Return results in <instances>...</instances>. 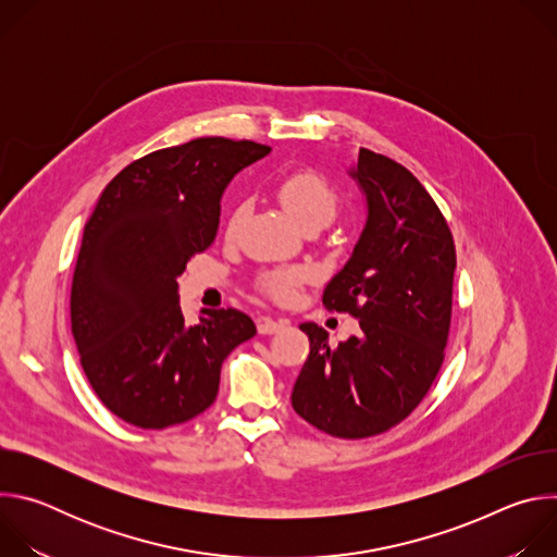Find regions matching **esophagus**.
Wrapping results in <instances>:
<instances>
[{"label":"esophagus","instance_id":"obj_1","mask_svg":"<svg viewBox=\"0 0 557 557\" xmlns=\"http://www.w3.org/2000/svg\"><path fill=\"white\" fill-rule=\"evenodd\" d=\"M288 322L286 320H271V317H262V320L258 322V333L260 335H273L277 331H282Z\"/></svg>","mask_w":557,"mask_h":557}]
</instances>
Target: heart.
<instances>
[{"mask_svg":"<svg viewBox=\"0 0 557 557\" xmlns=\"http://www.w3.org/2000/svg\"><path fill=\"white\" fill-rule=\"evenodd\" d=\"M275 194L301 226H308V224L326 226L335 218L337 205H339V196L335 187L314 170H295L282 176L275 185ZM243 220H245V205H237L228 218V228L235 231ZM310 273L304 267L273 271L264 277L262 290L275 301H288L295 295L297 286Z\"/></svg>","mask_w":557,"mask_h":557,"instance_id":"b5f03b06","label":"heart"}]
</instances>
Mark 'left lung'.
I'll use <instances>...</instances> for the list:
<instances>
[{
  "label": "left lung",
  "mask_w": 557,
  "mask_h": 557,
  "mask_svg": "<svg viewBox=\"0 0 557 557\" xmlns=\"http://www.w3.org/2000/svg\"><path fill=\"white\" fill-rule=\"evenodd\" d=\"M350 174L368 220L322 301L357 317L361 333L331 348L322 326L301 324L310 352L290 401L320 432L368 438L408 419L443 366L456 249L445 215L410 170L361 147Z\"/></svg>",
  "instance_id": "1"
}]
</instances>
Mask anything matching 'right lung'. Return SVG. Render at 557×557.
I'll list each match as a JSON object with an SVG mask.
<instances>
[{"mask_svg": "<svg viewBox=\"0 0 557 557\" xmlns=\"http://www.w3.org/2000/svg\"><path fill=\"white\" fill-rule=\"evenodd\" d=\"M269 151L224 136L156 149L108 183L86 222L72 335L92 389L125 423L163 430L205 412L222 361L256 335L235 308L205 310L187 326L176 277L215 240L228 181Z\"/></svg>", "mask_w": 557, "mask_h": 557, "instance_id": "right-lung-1", "label": "right lung"}]
</instances>
